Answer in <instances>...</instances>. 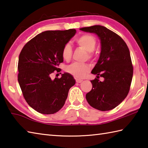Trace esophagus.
Returning a JSON list of instances; mask_svg holds the SVG:
<instances>
[{"label":"esophagus","mask_w":148,"mask_h":148,"mask_svg":"<svg viewBox=\"0 0 148 148\" xmlns=\"http://www.w3.org/2000/svg\"><path fill=\"white\" fill-rule=\"evenodd\" d=\"M76 82L77 83H82L83 82V80L80 79H76Z\"/></svg>","instance_id":"esophagus-1"}]
</instances>
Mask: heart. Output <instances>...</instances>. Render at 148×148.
Segmentation results:
<instances>
[{"label":"heart","mask_w":148,"mask_h":148,"mask_svg":"<svg viewBox=\"0 0 148 148\" xmlns=\"http://www.w3.org/2000/svg\"><path fill=\"white\" fill-rule=\"evenodd\" d=\"M77 45L84 50L87 51V56L89 60H92L94 57V49L97 45V40L89 34H85L77 37L75 40ZM63 59L68 62L72 56V49L70 43H66L62 50ZM89 66L85 63H73L66 67V71L76 78H82L89 71Z\"/></svg>","instance_id":"b5f03b06"}]
</instances>
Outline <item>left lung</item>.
<instances>
[{
  "mask_svg": "<svg viewBox=\"0 0 148 148\" xmlns=\"http://www.w3.org/2000/svg\"><path fill=\"white\" fill-rule=\"evenodd\" d=\"M99 37L101 51L92 71L97 78L91 81L92 88L86 94L88 104L101 111L115 108L126 97L131 86L134 68L129 49L120 36L102 25L81 28ZM104 78L103 82L99 77Z\"/></svg>",
  "mask_w": 148,
  "mask_h": 148,
  "instance_id": "8db88e82",
  "label": "left lung"
}]
</instances>
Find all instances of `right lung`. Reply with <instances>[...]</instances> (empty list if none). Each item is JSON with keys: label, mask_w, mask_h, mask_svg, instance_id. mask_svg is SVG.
<instances>
[{"label": "right lung", "mask_w": 148, "mask_h": 148, "mask_svg": "<svg viewBox=\"0 0 148 148\" xmlns=\"http://www.w3.org/2000/svg\"><path fill=\"white\" fill-rule=\"evenodd\" d=\"M76 33L74 29L42 32L26 43L20 52V88L28 105L40 114L58 112L64 105L69 89L76 83L69 73L63 74L60 78H51L54 71L60 72L58 66L63 62V47Z\"/></svg>", "instance_id": "1"}]
</instances>
